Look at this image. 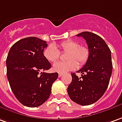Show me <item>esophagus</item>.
Wrapping results in <instances>:
<instances>
[{
	"mask_svg": "<svg viewBox=\"0 0 122 122\" xmlns=\"http://www.w3.org/2000/svg\"><path fill=\"white\" fill-rule=\"evenodd\" d=\"M62 73H59V74H58V76H59V77H61V76H62Z\"/></svg>",
	"mask_w": 122,
	"mask_h": 122,
	"instance_id": "34e87169",
	"label": "esophagus"
}]
</instances>
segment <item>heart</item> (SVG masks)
I'll list each match as a JSON object with an SVG mask.
<instances>
[{
  "label": "heart",
  "instance_id": "obj_1",
  "mask_svg": "<svg viewBox=\"0 0 122 122\" xmlns=\"http://www.w3.org/2000/svg\"><path fill=\"white\" fill-rule=\"evenodd\" d=\"M60 47L64 52H68L66 62H58L54 64L52 69L58 73L66 72L76 69L78 63L84 64L86 62L89 57V50L84 46H80L78 42L74 40L64 41L60 44ZM44 56L49 62H54L59 58L60 52L54 44H49L44 50ZM77 60V61L76 60Z\"/></svg>",
  "mask_w": 122,
  "mask_h": 122
}]
</instances>
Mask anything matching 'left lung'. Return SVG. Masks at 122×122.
Instances as JSON below:
<instances>
[{
  "label": "left lung",
  "mask_w": 122,
  "mask_h": 122,
  "mask_svg": "<svg viewBox=\"0 0 122 122\" xmlns=\"http://www.w3.org/2000/svg\"><path fill=\"white\" fill-rule=\"evenodd\" d=\"M84 38L89 50V57L85 65L78 71V78L72 73V80L68 87V94L72 101L82 106L97 102L107 89L112 72L111 51L104 40L97 34L83 32L76 35Z\"/></svg>",
  "instance_id": "left-lung-1"
}]
</instances>
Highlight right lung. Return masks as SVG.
Returning <instances> with one entry per match:
<instances>
[{"label":"right lung","mask_w":122,"mask_h":122,"mask_svg":"<svg viewBox=\"0 0 122 122\" xmlns=\"http://www.w3.org/2000/svg\"><path fill=\"white\" fill-rule=\"evenodd\" d=\"M46 42L36 37L18 40L9 50L6 75L13 94L22 104L38 107L50 97L52 86L58 74L43 71L51 68L44 56Z\"/></svg>","instance_id":"right-lung-1"}]
</instances>
